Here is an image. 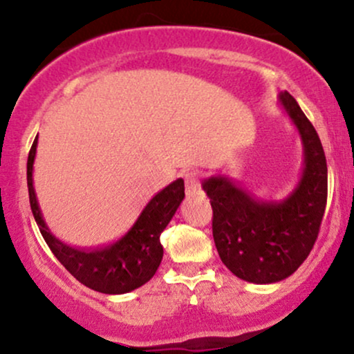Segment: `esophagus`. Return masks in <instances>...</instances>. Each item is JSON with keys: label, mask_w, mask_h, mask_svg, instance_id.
I'll use <instances>...</instances> for the list:
<instances>
[{"label": "esophagus", "mask_w": 354, "mask_h": 354, "mask_svg": "<svg viewBox=\"0 0 354 354\" xmlns=\"http://www.w3.org/2000/svg\"><path fill=\"white\" fill-rule=\"evenodd\" d=\"M185 185H186V194L193 196L200 191V180H198V171H188L185 174Z\"/></svg>", "instance_id": "34e87169"}]
</instances>
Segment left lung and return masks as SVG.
<instances>
[{"label": "left lung", "instance_id": "8db88e82", "mask_svg": "<svg viewBox=\"0 0 354 354\" xmlns=\"http://www.w3.org/2000/svg\"><path fill=\"white\" fill-rule=\"evenodd\" d=\"M279 106L298 131L303 169L286 198L261 200L226 174L205 178L213 208V238L225 266L248 283L286 279L313 250L326 208L328 166L315 126L288 91Z\"/></svg>", "mask_w": 354, "mask_h": 354}]
</instances>
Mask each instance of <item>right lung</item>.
Here are the masks:
<instances>
[{
    "label": "right lung",
    "instance_id": "add662e5",
    "mask_svg": "<svg viewBox=\"0 0 354 354\" xmlns=\"http://www.w3.org/2000/svg\"><path fill=\"white\" fill-rule=\"evenodd\" d=\"M36 146L38 136L28 154L26 178L30 205L44 241L61 265L84 286L104 295H124L148 283L163 259L160 236L185 198V181L178 178L154 194L135 225L113 245L98 250H80L56 238L44 221L33 186Z\"/></svg>",
    "mask_w": 354,
    "mask_h": 354
}]
</instances>
